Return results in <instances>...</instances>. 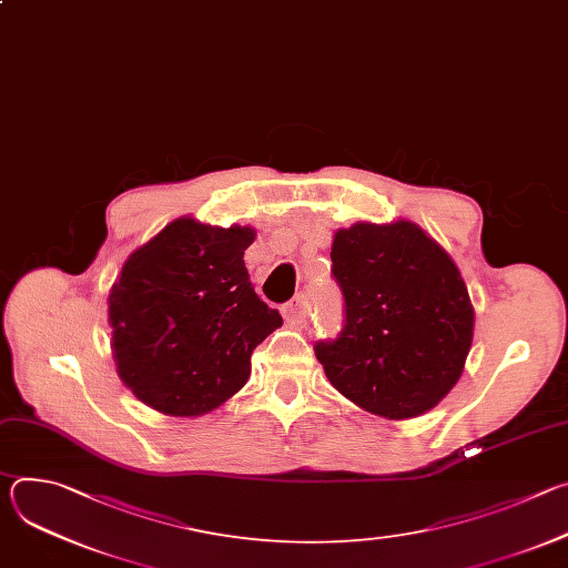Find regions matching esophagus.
Returning a JSON list of instances; mask_svg holds the SVG:
<instances>
[{"label": "esophagus", "mask_w": 568, "mask_h": 568, "mask_svg": "<svg viewBox=\"0 0 568 568\" xmlns=\"http://www.w3.org/2000/svg\"><path fill=\"white\" fill-rule=\"evenodd\" d=\"M307 316H310V298H307V294H296L285 305V318L292 323H305Z\"/></svg>", "instance_id": "34e87169"}]
</instances>
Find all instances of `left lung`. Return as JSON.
I'll return each instance as SVG.
<instances>
[{
  "mask_svg": "<svg viewBox=\"0 0 568 568\" xmlns=\"http://www.w3.org/2000/svg\"><path fill=\"white\" fill-rule=\"evenodd\" d=\"M331 258L346 326L314 346L331 384L388 420L434 409L460 379L474 337V307L452 256L399 217L337 229Z\"/></svg>",
  "mask_w": 568,
  "mask_h": 568,
  "instance_id": "obj_1",
  "label": "left lung"
}]
</instances>
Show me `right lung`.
Wrapping results in <instances>:
<instances>
[{
    "label": "right lung",
    "instance_id": "obj_1",
    "mask_svg": "<svg viewBox=\"0 0 568 568\" xmlns=\"http://www.w3.org/2000/svg\"><path fill=\"white\" fill-rule=\"evenodd\" d=\"M254 226L184 215L134 250L108 296L121 382L145 407L197 418L252 375L254 348L283 326L245 267Z\"/></svg>",
    "mask_w": 568,
    "mask_h": 568
}]
</instances>
